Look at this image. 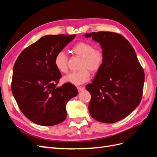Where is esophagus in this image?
<instances>
[{"mask_svg":"<svg viewBox=\"0 0 157 157\" xmlns=\"http://www.w3.org/2000/svg\"><path fill=\"white\" fill-rule=\"evenodd\" d=\"M77 90L78 92H81L82 90H84V87H82V86H77Z\"/></svg>","mask_w":157,"mask_h":157,"instance_id":"obj_1","label":"esophagus"}]
</instances>
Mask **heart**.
<instances>
[{
    "label": "heart",
    "instance_id": "1",
    "mask_svg": "<svg viewBox=\"0 0 157 157\" xmlns=\"http://www.w3.org/2000/svg\"><path fill=\"white\" fill-rule=\"evenodd\" d=\"M72 53L81 59L79 71L70 73L63 77V80L75 85L87 82L90 77V71L96 73L100 70L105 61V54L100 48H94V46L86 41H80L71 48ZM56 69L61 73L68 71V57L63 52H59L54 58Z\"/></svg>",
    "mask_w": 157,
    "mask_h": 157
}]
</instances>
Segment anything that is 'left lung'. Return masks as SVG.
<instances>
[{
  "label": "left lung",
  "mask_w": 157,
  "mask_h": 157,
  "mask_svg": "<svg viewBox=\"0 0 157 157\" xmlns=\"http://www.w3.org/2000/svg\"><path fill=\"white\" fill-rule=\"evenodd\" d=\"M100 44L105 61L92 83L86 88L91 94L88 109L95 120L104 123L119 121L139 105L145 74L136 52L125 37L114 32L86 33Z\"/></svg>",
  "instance_id": "left-lung-1"
}]
</instances>
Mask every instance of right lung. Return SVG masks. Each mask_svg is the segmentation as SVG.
I'll use <instances>...</instances> for the list:
<instances>
[{"label": "right lung", "mask_w": 157, "mask_h": 157, "mask_svg": "<svg viewBox=\"0 0 157 157\" xmlns=\"http://www.w3.org/2000/svg\"><path fill=\"white\" fill-rule=\"evenodd\" d=\"M75 35L42 36L19 55L13 69L12 92L21 111L41 126L59 124L67 117L66 105L78 94L73 84L57 87L61 77L54 58Z\"/></svg>", "instance_id": "add662e5"}]
</instances>
